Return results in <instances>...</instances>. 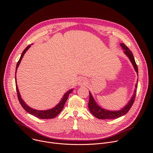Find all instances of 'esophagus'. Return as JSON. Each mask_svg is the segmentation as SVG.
Wrapping results in <instances>:
<instances>
[{"label": "esophagus", "mask_w": 153, "mask_h": 153, "mask_svg": "<svg viewBox=\"0 0 153 153\" xmlns=\"http://www.w3.org/2000/svg\"><path fill=\"white\" fill-rule=\"evenodd\" d=\"M85 82H86L85 79H84L83 78H81V79H80V80H79V84H82V83H84Z\"/></svg>", "instance_id": "esophagus-1"}]
</instances>
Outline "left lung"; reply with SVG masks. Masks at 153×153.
I'll return each mask as SVG.
<instances>
[{
  "instance_id": "left-lung-1",
  "label": "left lung",
  "mask_w": 153,
  "mask_h": 153,
  "mask_svg": "<svg viewBox=\"0 0 153 153\" xmlns=\"http://www.w3.org/2000/svg\"><path fill=\"white\" fill-rule=\"evenodd\" d=\"M120 46L124 50L123 53L125 54V55L129 58L131 62L132 63L133 67L137 73V74L138 76V68L136 65V63L134 60V57L133 56V54L132 52L130 51V50L123 43H120ZM137 83H138V79L137 81V83L135 85V90L134 91V93L131 98V99L129 100L128 103L123 107L121 110L118 111H110L106 110V109L100 107L95 101L94 97H93L90 91V99L88 102V108L90 112L97 119H116L118 117H120L125 114H126L128 111L130 110V108H131L135 99L136 97V88H137Z\"/></svg>"
}]
</instances>
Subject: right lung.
Wrapping results in <instances>:
<instances>
[{
    "instance_id": "right-lung-1",
    "label": "right lung",
    "mask_w": 153,
    "mask_h": 153,
    "mask_svg": "<svg viewBox=\"0 0 153 153\" xmlns=\"http://www.w3.org/2000/svg\"><path fill=\"white\" fill-rule=\"evenodd\" d=\"M32 44H31L30 45H28L24 50V51L22 52V53L21 54V56L17 63V65H16V72H15V80H16V90H17V97H18V99H19V101L20 103V105H22V106L23 107V108L24 109V110L27 111L28 113H30V114L33 115V116H36V117L37 118H39V119H53L55 117H56L61 111L62 110H63V106H64V105L65 103V102H66L67 100L68 99V96L70 93H71V92L73 91V89H71L69 91H68L66 93H65L63 97L62 98L61 100L59 102V103L56 105L55 106L54 108H51V109H50V110H35V109H33L31 107H30L24 101V100L22 99L21 97V96L20 94V93H19V89H18V87H17V80H16V72H17V68L19 66V64L22 60V59L25 53H26V51L31 47Z\"/></svg>"
}]
</instances>
